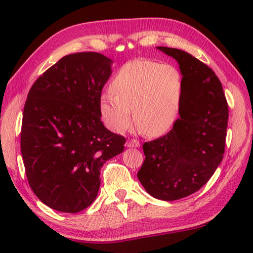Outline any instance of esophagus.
<instances>
[{
  "label": "esophagus",
  "instance_id": "obj_1",
  "mask_svg": "<svg viewBox=\"0 0 253 253\" xmlns=\"http://www.w3.org/2000/svg\"><path fill=\"white\" fill-rule=\"evenodd\" d=\"M127 147H139L140 143L137 139H128L126 142Z\"/></svg>",
  "mask_w": 253,
  "mask_h": 253
}]
</instances>
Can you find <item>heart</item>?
Returning a JSON list of instances; mask_svg holds the SVG:
<instances>
[{
  "mask_svg": "<svg viewBox=\"0 0 253 253\" xmlns=\"http://www.w3.org/2000/svg\"><path fill=\"white\" fill-rule=\"evenodd\" d=\"M110 90L101 95L99 109L106 126L116 132L130 127L132 109L137 125L152 137L166 134L179 117L184 83L179 70L169 63L127 62L114 77Z\"/></svg>",
  "mask_w": 253,
  "mask_h": 253,
  "instance_id": "heart-1",
  "label": "heart"
}]
</instances>
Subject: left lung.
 Listing matches in <instances>:
<instances>
[{"mask_svg":"<svg viewBox=\"0 0 253 253\" xmlns=\"http://www.w3.org/2000/svg\"><path fill=\"white\" fill-rule=\"evenodd\" d=\"M157 49L178 62L184 83L182 108L168 134L143 145L145 161L137 177L155 199L175 201L199 191L220 165L229 108L211 68L183 50Z\"/></svg>","mask_w":253,"mask_h":253,"instance_id":"obj_1","label":"left lung"}]
</instances>
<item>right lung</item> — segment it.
Listing matches in <instances>:
<instances>
[{"instance_id": "add662e5", "label": "right lung", "mask_w": 253, "mask_h": 253, "mask_svg": "<svg viewBox=\"0 0 253 253\" xmlns=\"http://www.w3.org/2000/svg\"><path fill=\"white\" fill-rule=\"evenodd\" d=\"M113 60L97 52L68 54L30 89L21 153L28 182L41 202L77 213L96 200L100 169L126 139L101 123V91Z\"/></svg>"}]
</instances>
